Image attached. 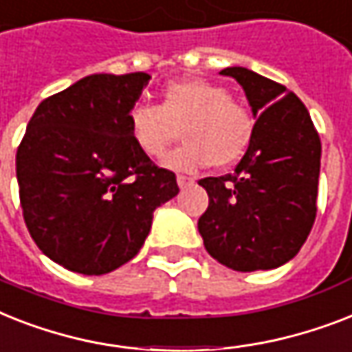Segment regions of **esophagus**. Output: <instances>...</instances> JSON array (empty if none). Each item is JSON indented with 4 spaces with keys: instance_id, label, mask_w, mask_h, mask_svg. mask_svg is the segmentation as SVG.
Here are the masks:
<instances>
[{
    "instance_id": "1",
    "label": "esophagus",
    "mask_w": 352,
    "mask_h": 352,
    "mask_svg": "<svg viewBox=\"0 0 352 352\" xmlns=\"http://www.w3.org/2000/svg\"><path fill=\"white\" fill-rule=\"evenodd\" d=\"M176 182H178L179 189H185L187 185L192 184V178H189V176H185V174H178V176H176Z\"/></svg>"
}]
</instances>
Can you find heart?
<instances>
[{"instance_id":"heart-1","label":"heart","mask_w":352,"mask_h":352,"mask_svg":"<svg viewBox=\"0 0 352 352\" xmlns=\"http://www.w3.org/2000/svg\"><path fill=\"white\" fill-rule=\"evenodd\" d=\"M184 131L185 143L163 160L173 170L194 173L218 165L229 167L245 154L254 123L225 87L201 80L173 81L163 87L160 105L138 103L129 111V134L140 153L158 160Z\"/></svg>"}]
</instances>
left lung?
I'll return each mask as SVG.
<instances>
[{
  "label": "left lung",
  "instance_id": "obj_1",
  "mask_svg": "<svg viewBox=\"0 0 352 352\" xmlns=\"http://www.w3.org/2000/svg\"><path fill=\"white\" fill-rule=\"evenodd\" d=\"M220 74L240 83L256 123L234 173L198 182L209 194L198 230L207 252L232 271L276 269L313 229L322 143L305 105L285 87L245 67Z\"/></svg>",
  "mask_w": 352,
  "mask_h": 352
}]
</instances>
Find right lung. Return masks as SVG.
<instances>
[{
	"instance_id": "1",
	"label": "right lung",
	"mask_w": 352,
	"mask_h": 352,
	"mask_svg": "<svg viewBox=\"0 0 352 352\" xmlns=\"http://www.w3.org/2000/svg\"><path fill=\"white\" fill-rule=\"evenodd\" d=\"M151 76L92 74L47 98L16 154L23 218L39 251L100 276L140 252L176 176L140 153L129 111Z\"/></svg>"
}]
</instances>
